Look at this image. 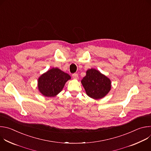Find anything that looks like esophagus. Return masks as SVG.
<instances>
[{
	"mask_svg": "<svg viewBox=\"0 0 151 151\" xmlns=\"http://www.w3.org/2000/svg\"><path fill=\"white\" fill-rule=\"evenodd\" d=\"M72 77L74 79H76L78 78V75L77 73H73L72 75Z\"/></svg>",
	"mask_w": 151,
	"mask_h": 151,
	"instance_id": "34e87169",
	"label": "esophagus"
}]
</instances>
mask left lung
Masks as SVG:
<instances>
[{
	"mask_svg": "<svg viewBox=\"0 0 151 151\" xmlns=\"http://www.w3.org/2000/svg\"><path fill=\"white\" fill-rule=\"evenodd\" d=\"M81 83L87 96L96 100L103 98L111 89V79L95 69L87 70Z\"/></svg>",
	"mask_w": 151,
	"mask_h": 151,
	"instance_id": "obj_1",
	"label": "left lung"
}]
</instances>
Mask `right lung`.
I'll list each match as a JSON object with an SVG mask.
<instances>
[{"label":"right lung","mask_w":151,"mask_h":151,"mask_svg":"<svg viewBox=\"0 0 151 151\" xmlns=\"http://www.w3.org/2000/svg\"><path fill=\"white\" fill-rule=\"evenodd\" d=\"M70 79L69 74L57 68H53L39 76L38 90L45 97H55L62 91L66 82Z\"/></svg>","instance_id":"right-lung-1"}]
</instances>
